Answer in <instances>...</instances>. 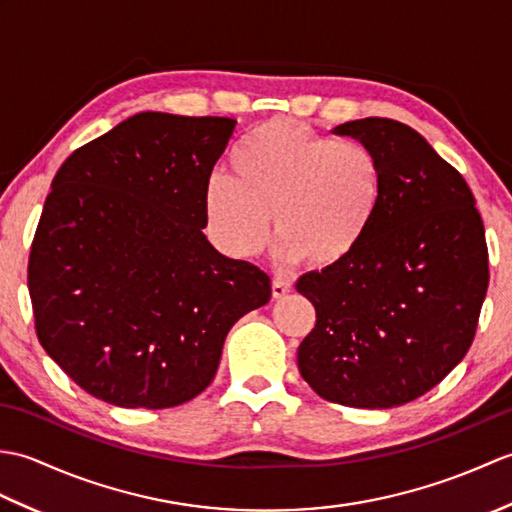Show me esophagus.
<instances>
[{
    "instance_id": "1",
    "label": "esophagus",
    "mask_w": 512,
    "mask_h": 512,
    "mask_svg": "<svg viewBox=\"0 0 512 512\" xmlns=\"http://www.w3.org/2000/svg\"><path fill=\"white\" fill-rule=\"evenodd\" d=\"M290 290H292V286L288 284V281H281V279L273 281V299H284Z\"/></svg>"
}]
</instances>
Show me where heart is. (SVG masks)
Segmentation results:
<instances>
[{"label":"heart","mask_w":512,"mask_h":512,"mask_svg":"<svg viewBox=\"0 0 512 512\" xmlns=\"http://www.w3.org/2000/svg\"><path fill=\"white\" fill-rule=\"evenodd\" d=\"M228 176L204 189V222L231 259L268 246L270 217L281 264L328 270L350 262L383 200V165L356 140H332L288 121L250 129L228 158Z\"/></svg>","instance_id":"obj_1"}]
</instances>
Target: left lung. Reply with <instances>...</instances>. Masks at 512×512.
I'll use <instances>...</instances> for the list:
<instances>
[{
  "label": "left lung",
  "mask_w": 512,
  "mask_h": 512,
  "mask_svg": "<svg viewBox=\"0 0 512 512\" xmlns=\"http://www.w3.org/2000/svg\"><path fill=\"white\" fill-rule=\"evenodd\" d=\"M332 134L378 156L383 200L350 262L297 281L317 310L299 372L330 402L400 407L469 352L488 288L484 224L469 184L416 129L372 116Z\"/></svg>",
  "instance_id": "8db88e82"
}]
</instances>
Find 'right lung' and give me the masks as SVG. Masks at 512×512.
<instances>
[{"label": "right lung", "mask_w": 512, "mask_h": 512, "mask_svg": "<svg viewBox=\"0 0 512 512\" xmlns=\"http://www.w3.org/2000/svg\"><path fill=\"white\" fill-rule=\"evenodd\" d=\"M233 129V118L140 112L54 176L28 290L41 347L90 396L182 405L211 385L228 330L270 301L264 270L202 231Z\"/></svg>", "instance_id": "right-lung-1"}]
</instances>
